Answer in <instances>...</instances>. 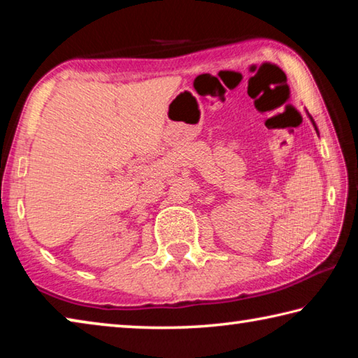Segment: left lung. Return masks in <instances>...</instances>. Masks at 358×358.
Masks as SVG:
<instances>
[{
  "label": "left lung",
  "mask_w": 358,
  "mask_h": 358,
  "mask_svg": "<svg viewBox=\"0 0 358 358\" xmlns=\"http://www.w3.org/2000/svg\"><path fill=\"white\" fill-rule=\"evenodd\" d=\"M310 118H311V117H310ZM311 121H313V124H314V129L317 131V128H316V123H314V120H313V118H311Z\"/></svg>",
  "instance_id": "8db88e82"
}]
</instances>
